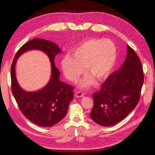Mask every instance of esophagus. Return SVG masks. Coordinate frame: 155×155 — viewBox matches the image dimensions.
Here are the masks:
<instances>
[{
  "mask_svg": "<svg viewBox=\"0 0 155 155\" xmlns=\"http://www.w3.org/2000/svg\"><path fill=\"white\" fill-rule=\"evenodd\" d=\"M76 97H82L84 96V93L82 92H77L76 93V94H75Z\"/></svg>",
  "mask_w": 155,
  "mask_h": 155,
  "instance_id": "esophagus-1",
  "label": "esophagus"
}]
</instances>
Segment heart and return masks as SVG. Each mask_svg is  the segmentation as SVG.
<instances>
[{"label": "heart", "instance_id": "obj_1", "mask_svg": "<svg viewBox=\"0 0 155 155\" xmlns=\"http://www.w3.org/2000/svg\"><path fill=\"white\" fill-rule=\"evenodd\" d=\"M117 60L115 44L109 39H91L83 41L75 48L72 55H64L61 60L63 71L72 81L86 71L97 81L105 80L113 70ZM91 77L84 78L80 82L82 87L93 83Z\"/></svg>", "mask_w": 155, "mask_h": 155}]
</instances>
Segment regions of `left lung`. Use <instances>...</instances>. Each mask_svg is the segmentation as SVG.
<instances>
[{"mask_svg":"<svg viewBox=\"0 0 155 155\" xmlns=\"http://www.w3.org/2000/svg\"><path fill=\"white\" fill-rule=\"evenodd\" d=\"M143 83L142 63L134 50L127 45L124 63L93 94L91 119L98 125L110 127L125 119L137 106Z\"/></svg>","mask_w":155,"mask_h":155,"instance_id":"8db88e82","label":"left lung"}]
</instances>
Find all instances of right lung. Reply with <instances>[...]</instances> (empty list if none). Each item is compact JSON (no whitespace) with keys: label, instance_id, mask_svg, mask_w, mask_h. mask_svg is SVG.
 Here are the masks:
<instances>
[{"label":"right lung","instance_id":"right-lung-1","mask_svg":"<svg viewBox=\"0 0 155 155\" xmlns=\"http://www.w3.org/2000/svg\"><path fill=\"white\" fill-rule=\"evenodd\" d=\"M31 49L43 51L48 55L52 74L44 88L35 92H27L17 82L15 64L21 54ZM61 51V48L53 42L35 38L27 42L17 51L11 67L12 91L18 108L27 119L43 127H50L59 122L67 114L70 102L74 97L73 87L60 80V72L55 66L54 58Z\"/></svg>","mask_w":155,"mask_h":155}]
</instances>
